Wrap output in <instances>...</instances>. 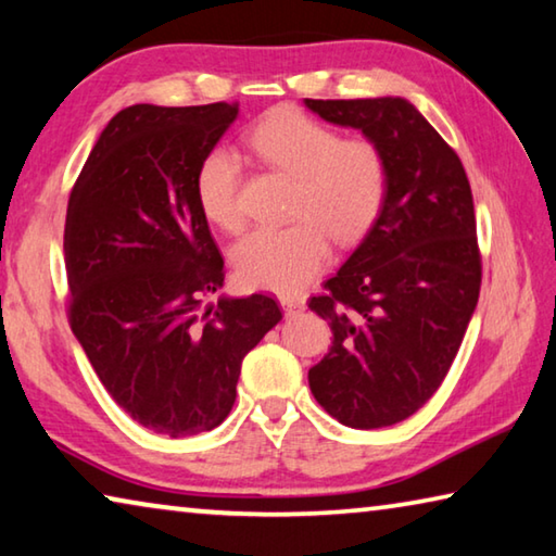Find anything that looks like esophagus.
Instances as JSON below:
<instances>
[{"mask_svg":"<svg viewBox=\"0 0 556 556\" xmlns=\"http://www.w3.org/2000/svg\"><path fill=\"white\" fill-rule=\"evenodd\" d=\"M279 304H281V308H285V316L287 318L304 312V301H301L299 296H281Z\"/></svg>","mask_w":556,"mask_h":556,"instance_id":"34e87169","label":"esophagus"}]
</instances>
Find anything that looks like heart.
<instances>
[{
	"label": "heart",
	"mask_w": 556,
	"mask_h": 556,
	"mask_svg": "<svg viewBox=\"0 0 556 556\" xmlns=\"http://www.w3.org/2000/svg\"><path fill=\"white\" fill-rule=\"evenodd\" d=\"M250 144L262 162L296 178L289 228L250 232L232 250L242 285L296 294L324 269L331 238L361 240L388 195V164L370 139H341L299 110H277L260 122ZM195 199L205 218L225 232L244 225L240 203V156L213 149L195 174Z\"/></svg>",
	"instance_id": "1"
}]
</instances>
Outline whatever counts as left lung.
Listing matches in <instances>:
<instances>
[{
	"instance_id": "left-lung-1",
	"label": "left lung",
	"mask_w": 556,
	"mask_h": 556,
	"mask_svg": "<svg viewBox=\"0 0 556 556\" xmlns=\"http://www.w3.org/2000/svg\"><path fill=\"white\" fill-rule=\"evenodd\" d=\"M304 105L331 125L361 129L388 164L380 215L324 294L308 301L333 331L308 388L345 427H392L439 390L476 312L481 255L470 184L409 100Z\"/></svg>"
}]
</instances>
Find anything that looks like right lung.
I'll return each instance as SVG.
<instances>
[{
    "label": "right lung",
    "instance_id": "1",
    "mask_svg": "<svg viewBox=\"0 0 556 556\" xmlns=\"http://www.w3.org/2000/svg\"><path fill=\"white\" fill-rule=\"evenodd\" d=\"M238 105H131L75 181L63 257L71 328L110 397L156 434L211 431L235 404L242 357L281 318L265 294H218L225 265L195 174Z\"/></svg>",
    "mask_w": 556,
    "mask_h": 556
}]
</instances>
